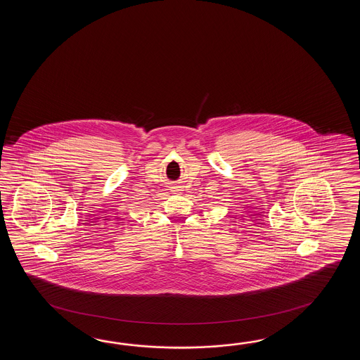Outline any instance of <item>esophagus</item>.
<instances>
[{
	"label": "esophagus",
	"mask_w": 360,
	"mask_h": 360,
	"mask_svg": "<svg viewBox=\"0 0 360 360\" xmlns=\"http://www.w3.org/2000/svg\"><path fill=\"white\" fill-rule=\"evenodd\" d=\"M169 191H172V193H176V191H180L181 189H180V186H179V185L174 184V185L171 186V189H169Z\"/></svg>",
	"instance_id": "obj_1"
}]
</instances>
